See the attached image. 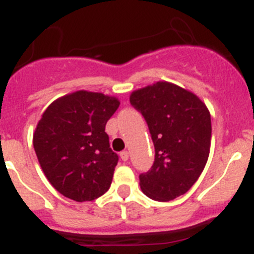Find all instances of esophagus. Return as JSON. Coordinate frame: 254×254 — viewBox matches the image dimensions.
Wrapping results in <instances>:
<instances>
[{"instance_id":"esophagus-1","label":"esophagus","mask_w":254,"mask_h":254,"mask_svg":"<svg viewBox=\"0 0 254 254\" xmlns=\"http://www.w3.org/2000/svg\"><path fill=\"white\" fill-rule=\"evenodd\" d=\"M120 156H121V159H122L123 161H127L128 160V158H129V155H128V151H127V150H125V151H122L120 154Z\"/></svg>"}]
</instances>
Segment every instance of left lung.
<instances>
[{
    "instance_id": "1",
    "label": "left lung",
    "mask_w": 254,
    "mask_h": 254,
    "mask_svg": "<svg viewBox=\"0 0 254 254\" xmlns=\"http://www.w3.org/2000/svg\"><path fill=\"white\" fill-rule=\"evenodd\" d=\"M129 102L146 121L155 147L151 169L140 174L141 190L160 202L185 194L201 176L210 154L207 107L193 93L167 81L133 91Z\"/></svg>"
}]
</instances>
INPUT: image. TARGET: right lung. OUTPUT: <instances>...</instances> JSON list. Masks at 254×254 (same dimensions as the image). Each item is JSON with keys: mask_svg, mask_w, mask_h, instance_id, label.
I'll return each mask as SVG.
<instances>
[{"mask_svg": "<svg viewBox=\"0 0 254 254\" xmlns=\"http://www.w3.org/2000/svg\"><path fill=\"white\" fill-rule=\"evenodd\" d=\"M118 107L114 96L80 90L55 100L38 122L37 158L49 183L67 198L93 201L111 187L118 155L105 125Z\"/></svg>", "mask_w": 254, "mask_h": 254, "instance_id": "add662e5", "label": "right lung"}]
</instances>
